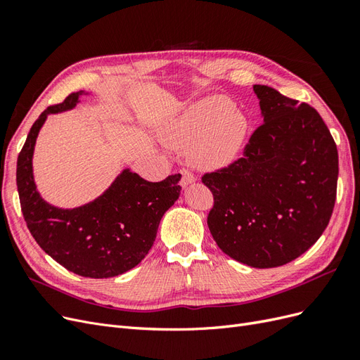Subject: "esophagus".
I'll return each mask as SVG.
<instances>
[{
  "label": "esophagus",
  "instance_id": "esophagus-1",
  "mask_svg": "<svg viewBox=\"0 0 360 360\" xmlns=\"http://www.w3.org/2000/svg\"><path fill=\"white\" fill-rule=\"evenodd\" d=\"M180 174H181V180H180L181 188H188L189 184L197 181V177H195L191 171H188V169H181Z\"/></svg>",
  "mask_w": 360,
  "mask_h": 360
}]
</instances>
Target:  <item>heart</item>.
<instances>
[{
	"label": "heart",
	"instance_id": "heart-1",
	"mask_svg": "<svg viewBox=\"0 0 360 360\" xmlns=\"http://www.w3.org/2000/svg\"><path fill=\"white\" fill-rule=\"evenodd\" d=\"M248 120L221 96H209L183 110L159 129L162 143L176 151H188L198 167L231 163L245 144Z\"/></svg>",
	"mask_w": 360,
	"mask_h": 360
}]
</instances>
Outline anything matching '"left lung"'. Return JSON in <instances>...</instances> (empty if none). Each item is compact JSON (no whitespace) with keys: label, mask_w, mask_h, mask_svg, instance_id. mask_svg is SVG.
I'll return each mask as SVG.
<instances>
[{"label":"left lung","mask_w":360,"mask_h":360,"mask_svg":"<svg viewBox=\"0 0 360 360\" xmlns=\"http://www.w3.org/2000/svg\"><path fill=\"white\" fill-rule=\"evenodd\" d=\"M261 124L243 158L205 174L214 197L207 225L228 257L257 269L284 266L319 240L336 200L338 150L320 114L254 85Z\"/></svg>","instance_id":"obj_1"}]
</instances>
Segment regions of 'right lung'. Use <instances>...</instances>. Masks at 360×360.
<instances>
[{"label": "right lung", "mask_w": 360, "mask_h": 360, "mask_svg": "<svg viewBox=\"0 0 360 360\" xmlns=\"http://www.w3.org/2000/svg\"><path fill=\"white\" fill-rule=\"evenodd\" d=\"M89 91H76L43 111L18 156L16 183L24 219L34 240L63 267L85 278L103 279L138 266L155 243L162 216L180 197V174L151 183L124 168L102 195L75 209L41 198L32 156L49 114L70 111Z\"/></svg>", "instance_id": "1"}]
</instances>
